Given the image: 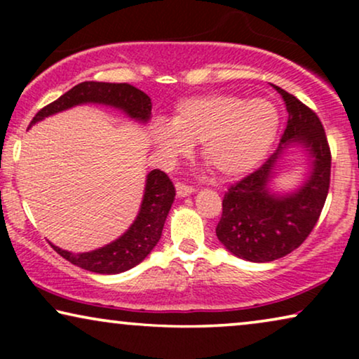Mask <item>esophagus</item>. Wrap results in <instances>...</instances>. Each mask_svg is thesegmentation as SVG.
<instances>
[{
	"instance_id": "1",
	"label": "esophagus",
	"mask_w": 359,
	"mask_h": 359,
	"mask_svg": "<svg viewBox=\"0 0 359 359\" xmlns=\"http://www.w3.org/2000/svg\"><path fill=\"white\" fill-rule=\"evenodd\" d=\"M193 193H194V188H191V186H186L183 183H176V196H178V198H186V196H189Z\"/></svg>"
}]
</instances>
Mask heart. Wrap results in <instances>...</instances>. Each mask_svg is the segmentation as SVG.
<instances>
[{"mask_svg": "<svg viewBox=\"0 0 359 359\" xmlns=\"http://www.w3.org/2000/svg\"><path fill=\"white\" fill-rule=\"evenodd\" d=\"M278 107L268 100L233 95L186 97L173 119L151 127V140L166 161L188 155L199 144L201 156L225 180L248 175L264 160L279 132Z\"/></svg>", "mask_w": 359, "mask_h": 359, "instance_id": "obj_1", "label": "heart"}]
</instances>
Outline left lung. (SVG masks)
<instances>
[{"mask_svg":"<svg viewBox=\"0 0 359 359\" xmlns=\"http://www.w3.org/2000/svg\"><path fill=\"white\" fill-rule=\"evenodd\" d=\"M274 88L289 114L281 144L262 168L230 186L215 229L230 253L253 263L273 262L296 250L317 224L330 186L332 156L320 119L296 96ZM296 146L306 155L308 173L297 189L274 191L278 161Z\"/></svg>","mask_w":359,"mask_h":359,"instance_id":"8db88e82","label":"left lung"}]
</instances>
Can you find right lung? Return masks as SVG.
<instances>
[{"label":"right lung","instance_id":"obj_1","mask_svg":"<svg viewBox=\"0 0 359 359\" xmlns=\"http://www.w3.org/2000/svg\"><path fill=\"white\" fill-rule=\"evenodd\" d=\"M81 104H102L124 112L129 119L147 124L151 117V100L144 91L127 83L83 81L62 95L57 101L43 107L34 116L29 127L48 116L72 109ZM175 186L168 176L160 170L147 173L144 198L139 214L130 227L104 247L85 253H72L68 250L52 245V248L68 262L86 271L100 274H119L137 266L149 257L158 243L166 215L175 201Z\"/></svg>","mask_w":359,"mask_h":359}]
</instances>
